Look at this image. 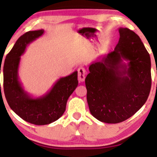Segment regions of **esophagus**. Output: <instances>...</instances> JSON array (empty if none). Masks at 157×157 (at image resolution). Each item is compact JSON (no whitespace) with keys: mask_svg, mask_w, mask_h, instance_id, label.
<instances>
[{"mask_svg":"<svg viewBox=\"0 0 157 157\" xmlns=\"http://www.w3.org/2000/svg\"><path fill=\"white\" fill-rule=\"evenodd\" d=\"M78 71V80L80 82H83L85 80V78H86V69L83 67H80L77 70Z\"/></svg>","mask_w":157,"mask_h":157,"instance_id":"obj_1","label":"esophagus"}]
</instances>
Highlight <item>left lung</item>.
<instances>
[{
    "instance_id": "8db88e82",
    "label": "left lung",
    "mask_w": 157,
    "mask_h": 157,
    "mask_svg": "<svg viewBox=\"0 0 157 157\" xmlns=\"http://www.w3.org/2000/svg\"><path fill=\"white\" fill-rule=\"evenodd\" d=\"M119 32L114 50L91 63L85 80L90 112L105 123L133 116L145 103L151 87L150 55L141 39L128 28Z\"/></svg>"
}]
</instances>
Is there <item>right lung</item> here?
<instances>
[{
  "instance_id": "right-lung-1",
  "label": "right lung",
  "mask_w": 157,
  "mask_h": 157,
  "mask_svg": "<svg viewBox=\"0 0 157 157\" xmlns=\"http://www.w3.org/2000/svg\"><path fill=\"white\" fill-rule=\"evenodd\" d=\"M44 33V29H40L21 36L6 55L3 70V90L11 109L23 120L37 125H48L58 120L66 111L68 97L78 85L75 71L57 80L50 91L41 97H33L23 89L18 77L21 56L30 43Z\"/></svg>"
}]
</instances>
